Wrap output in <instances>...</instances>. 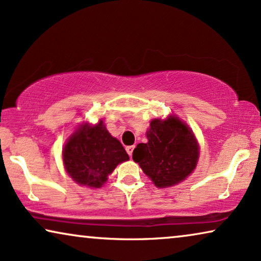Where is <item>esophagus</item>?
Segmentation results:
<instances>
[{
    "instance_id": "1",
    "label": "esophagus",
    "mask_w": 261,
    "mask_h": 261,
    "mask_svg": "<svg viewBox=\"0 0 261 261\" xmlns=\"http://www.w3.org/2000/svg\"><path fill=\"white\" fill-rule=\"evenodd\" d=\"M126 151L128 154H129V156H132V154H133V151H134V146H127Z\"/></svg>"
}]
</instances>
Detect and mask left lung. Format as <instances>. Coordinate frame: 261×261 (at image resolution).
I'll use <instances>...</instances> for the list:
<instances>
[{
	"label": "left lung",
	"instance_id": "obj_1",
	"mask_svg": "<svg viewBox=\"0 0 261 261\" xmlns=\"http://www.w3.org/2000/svg\"><path fill=\"white\" fill-rule=\"evenodd\" d=\"M146 137L148 141L134 148L133 160L155 187H173L192 173L198 162L199 147L187 123L176 116L154 119Z\"/></svg>",
	"mask_w": 261,
	"mask_h": 261
}]
</instances>
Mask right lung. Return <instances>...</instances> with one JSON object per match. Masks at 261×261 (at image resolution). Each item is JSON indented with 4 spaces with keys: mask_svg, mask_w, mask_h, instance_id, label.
Segmentation results:
<instances>
[{
    "mask_svg": "<svg viewBox=\"0 0 261 261\" xmlns=\"http://www.w3.org/2000/svg\"><path fill=\"white\" fill-rule=\"evenodd\" d=\"M128 159L123 146L102 120L95 126L82 124L63 148L66 172L77 184L89 188H101L115 167Z\"/></svg>",
    "mask_w": 261,
    "mask_h": 261,
    "instance_id": "obj_1",
    "label": "right lung"
}]
</instances>
